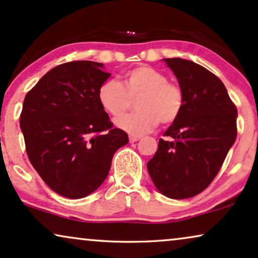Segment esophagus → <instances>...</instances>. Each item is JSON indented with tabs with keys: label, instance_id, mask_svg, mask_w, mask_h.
<instances>
[{
	"label": "esophagus",
	"instance_id": "esophagus-1",
	"mask_svg": "<svg viewBox=\"0 0 258 258\" xmlns=\"http://www.w3.org/2000/svg\"><path fill=\"white\" fill-rule=\"evenodd\" d=\"M140 139H141V137H140V136H130L129 137V141H130V143H134V142L139 141Z\"/></svg>",
	"mask_w": 258,
	"mask_h": 258
}]
</instances>
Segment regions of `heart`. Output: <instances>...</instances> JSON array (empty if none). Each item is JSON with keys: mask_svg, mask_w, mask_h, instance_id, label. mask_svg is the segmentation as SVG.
<instances>
[{"mask_svg": "<svg viewBox=\"0 0 258 258\" xmlns=\"http://www.w3.org/2000/svg\"><path fill=\"white\" fill-rule=\"evenodd\" d=\"M98 102L103 110L112 117H119L137 99L139 111L117 119L116 125L133 136L152 132L159 125L172 124L181 115L185 106L182 89L168 82V77L152 66L142 65L130 70L121 84L108 79L99 86Z\"/></svg>", "mask_w": 258, "mask_h": 258, "instance_id": "heart-1", "label": "heart"}]
</instances>
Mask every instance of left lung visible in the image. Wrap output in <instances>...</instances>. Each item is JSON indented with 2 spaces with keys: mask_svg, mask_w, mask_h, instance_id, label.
<instances>
[{
  "mask_svg": "<svg viewBox=\"0 0 258 258\" xmlns=\"http://www.w3.org/2000/svg\"><path fill=\"white\" fill-rule=\"evenodd\" d=\"M185 95L181 115L160 139L147 163L160 193L170 199L199 195L218 174L237 137V108L218 77L181 58L163 59Z\"/></svg>",
  "mask_w": 258,
  "mask_h": 258,
  "instance_id": "left-lung-1",
  "label": "left lung"
}]
</instances>
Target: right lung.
<instances>
[{
	"label": "right lung",
	"instance_id": "obj_1",
	"mask_svg": "<svg viewBox=\"0 0 258 258\" xmlns=\"http://www.w3.org/2000/svg\"><path fill=\"white\" fill-rule=\"evenodd\" d=\"M111 76L103 63L65 62L48 71L23 100L20 128L28 159L49 188L70 199L104 182L115 152L128 143L98 102Z\"/></svg>",
	"mask_w": 258,
	"mask_h": 258
}]
</instances>
